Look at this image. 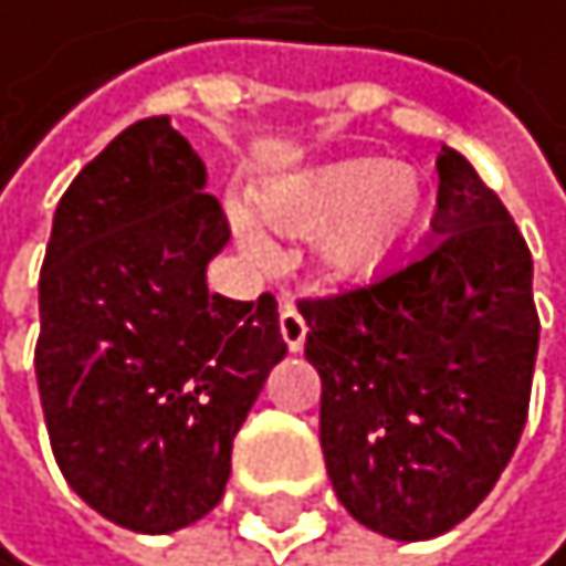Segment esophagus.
<instances>
[{
    "mask_svg": "<svg viewBox=\"0 0 566 566\" xmlns=\"http://www.w3.org/2000/svg\"><path fill=\"white\" fill-rule=\"evenodd\" d=\"M281 338H285V346L292 349V353H300L303 346H306V321H303V313L295 310L292 303H285L281 306Z\"/></svg>",
    "mask_w": 566,
    "mask_h": 566,
    "instance_id": "1",
    "label": "esophagus"
}]
</instances>
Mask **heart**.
Masks as SVG:
<instances>
[{
  "label": "heart",
  "mask_w": 566,
  "mask_h": 566,
  "mask_svg": "<svg viewBox=\"0 0 566 566\" xmlns=\"http://www.w3.org/2000/svg\"><path fill=\"white\" fill-rule=\"evenodd\" d=\"M434 188L421 170L385 156H353L313 167L266 188L256 220L285 239H321V266L346 285H374L407 263L434 224ZM249 256L263 260L271 242L253 220H234Z\"/></svg>",
  "instance_id": "1"
}]
</instances>
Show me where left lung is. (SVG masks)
Wrapping results in <instances>:
<instances>
[{"mask_svg": "<svg viewBox=\"0 0 566 566\" xmlns=\"http://www.w3.org/2000/svg\"><path fill=\"white\" fill-rule=\"evenodd\" d=\"M434 167L431 253L300 306L327 478L356 521L396 542L457 528L492 492L528 421L538 353L517 224L457 149Z\"/></svg>", "mask_w": 566, "mask_h": 566, "instance_id": "obj_1", "label": "left lung"}]
</instances>
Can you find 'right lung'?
<instances>
[{
	"instance_id": "1",
	"label": "right lung",
	"mask_w": 566,
	"mask_h": 566,
	"mask_svg": "<svg viewBox=\"0 0 566 566\" xmlns=\"http://www.w3.org/2000/svg\"><path fill=\"white\" fill-rule=\"evenodd\" d=\"M231 231L170 117L113 138L63 192L38 277V396L81 500L142 535L220 503L231 442L285 356L274 295L224 300L206 266Z\"/></svg>"
}]
</instances>
